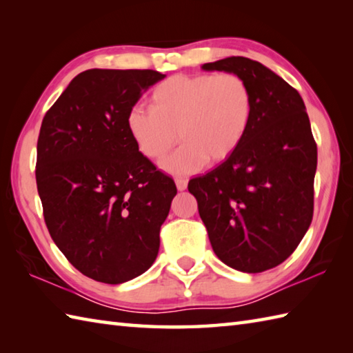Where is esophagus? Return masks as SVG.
Here are the masks:
<instances>
[{
  "mask_svg": "<svg viewBox=\"0 0 353 353\" xmlns=\"http://www.w3.org/2000/svg\"><path fill=\"white\" fill-rule=\"evenodd\" d=\"M176 186L179 191H185L186 186H188V181L186 179H176Z\"/></svg>",
  "mask_w": 353,
  "mask_h": 353,
  "instance_id": "obj_1",
  "label": "esophagus"
}]
</instances>
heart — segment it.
Segmentation results:
<instances>
[{
  "label": "heart",
  "instance_id": "b5f03b06",
  "mask_svg": "<svg viewBox=\"0 0 353 353\" xmlns=\"http://www.w3.org/2000/svg\"><path fill=\"white\" fill-rule=\"evenodd\" d=\"M252 112L250 88L236 74H181L156 85L150 110L130 109L125 124L134 145L150 161H162L177 141L183 142L162 168L188 174L206 161H226L243 144Z\"/></svg>",
  "mask_w": 353,
  "mask_h": 353
}]
</instances>
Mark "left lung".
Wrapping results in <instances>:
<instances>
[{
  "label": "left lung",
  "mask_w": 353,
  "mask_h": 353,
  "mask_svg": "<svg viewBox=\"0 0 353 353\" xmlns=\"http://www.w3.org/2000/svg\"><path fill=\"white\" fill-rule=\"evenodd\" d=\"M201 70L244 79L253 112L243 144L188 190L219 259L243 273L265 272L296 250L312 220L317 145L310 118L296 89L256 61L228 57Z\"/></svg>",
  "instance_id": "obj_1"
}]
</instances>
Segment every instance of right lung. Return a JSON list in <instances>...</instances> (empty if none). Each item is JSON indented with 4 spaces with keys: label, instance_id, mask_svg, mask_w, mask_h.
Listing matches in <instances>:
<instances>
[{
    "label": "right lung",
    "instance_id": "right-lung-1",
    "mask_svg": "<svg viewBox=\"0 0 353 353\" xmlns=\"http://www.w3.org/2000/svg\"><path fill=\"white\" fill-rule=\"evenodd\" d=\"M153 70H88L45 114L36 183L52 241L80 273L118 285L145 273L177 194L134 145L125 118Z\"/></svg>",
    "mask_w": 353,
    "mask_h": 353
}]
</instances>
